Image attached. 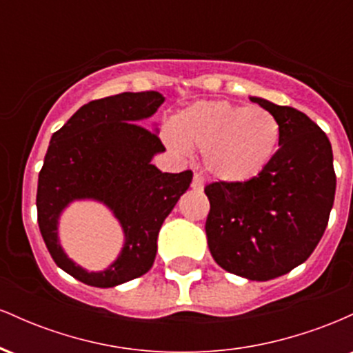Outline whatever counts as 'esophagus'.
Wrapping results in <instances>:
<instances>
[{
  "mask_svg": "<svg viewBox=\"0 0 353 353\" xmlns=\"http://www.w3.org/2000/svg\"><path fill=\"white\" fill-rule=\"evenodd\" d=\"M190 188H192V189H197V190H202V189H204V179H202V177L199 176V174H196V176H194L192 184H190Z\"/></svg>",
  "mask_w": 353,
  "mask_h": 353,
  "instance_id": "esophagus-1",
  "label": "esophagus"
}]
</instances>
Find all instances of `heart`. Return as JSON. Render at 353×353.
<instances>
[{
  "instance_id": "obj_1",
  "label": "heart",
  "mask_w": 353,
  "mask_h": 353,
  "mask_svg": "<svg viewBox=\"0 0 353 353\" xmlns=\"http://www.w3.org/2000/svg\"><path fill=\"white\" fill-rule=\"evenodd\" d=\"M281 137V125L264 108H247L230 101H197L172 117L163 139L184 154L202 149V164L216 181L244 184L265 171Z\"/></svg>"
}]
</instances>
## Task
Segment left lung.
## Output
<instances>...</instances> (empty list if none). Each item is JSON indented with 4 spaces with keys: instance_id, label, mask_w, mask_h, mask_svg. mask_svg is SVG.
Listing matches in <instances>:
<instances>
[{
    "instance_id": "obj_1",
    "label": "left lung",
    "mask_w": 353,
    "mask_h": 353,
    "mask_svg": "<svg viewBox=\"0 0 353 353\" xmlns=\"http://www.w3.org/2000/svg\"><path fill=\"white\" fill-rule=\"evenodd\" d=\"M281 125L279 151L265 171L244 184L205 188L208 245L224 270L270 281L303 264L325 232L335 197L334 154L309 116L250 96Z\"/></svg>"
}]
</instances>
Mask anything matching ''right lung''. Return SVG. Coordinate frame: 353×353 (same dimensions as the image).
<instances>
[{
  "instance_id": "1",
  "label": "right lung",
  "mask_w": 353,
  "mask_h": 353,
  "mask_svg": "<svg viewBox=\"0 0 353 353\" xmlns=\"http://www.w3.org/2000/svg\"><path fill=\"white\" fill-rule=\"evenodd\" d=\"M164 96L157 91L121 92L91 101L51 136L38 179V224L58 267L92 287H116L151 269L165 217L189 189L192 172H163L151 161L164 152L154 131L143 128ZM99 201L125 234L120 255L106 270L89 273L63 252L59 219L72 201Z\"/></svg>"
}]
</instances>
